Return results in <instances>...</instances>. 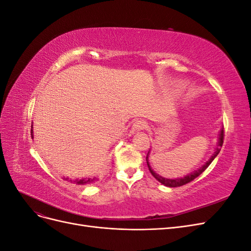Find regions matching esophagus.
<instances>
[{"mask_svg":"<svg viewBox=\"0 0 251 251\" xmlns=\"http://www.w3.org/2000/svg\"><path fill=\"white\" fill-rule=\"evenodd\" d=\"M146 127H147V124L144 123V121H142V120H136L135 123L133 124V126H132V133L136 134V133H138V132L144 130V128H146Z\"/></svg>","mask_w":251,"mask_h":251,"instance_id":"esophagus-1","label":"esophagus"}]
</instances>
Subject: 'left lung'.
<instances>
[{
  "mask_svg": "<svg viewBox=\"0 0 251 251\" xmlns=\"http://www.w3.org/2000/svg\"><path fill=\"white\" fill-rule=\"evenodd\" d=\"M223 139H224V130L222 128V130L220 131L219 140H218V146H217V148H216L215 153L212 154L211 157L209 158V160H208L206 163H205L204 165H202L199 170H197V171H195V172H193V173H191V174L186 175V176L183 177V178L168 179V178H163V177H161V176H159L158 174H156L153 170H151V165H150V163H149V160H148V158H149V154H148V156H147V163H148V166H149V170H150L151 174L153 175V176L155 177V179H157L159 182H160L161 184H163V185H165V186H169V187H177V186H182V185H184V184H186V183H189V182L193 181L194 179H196L198 176H200V175L208 168L209 164L212 162V160H214V159L218 156V154L220 153V151H221V148H222V146H223ZM149 153H150V151H149Z\"/></svg>",
  "mask_w": 251,
  "mask_h": 251,
  "instance_id": "1",
  "label": "left lung"
}]
</instances>
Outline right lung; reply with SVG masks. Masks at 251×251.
Here are the masks:
<instances>
[{
  "instance_id": "add662e5",
  "label": "right lung",
  "mask_w": 251,
  "mask_h": 251,
  "mask_svg": "<svg viewBox=\"0 0 251 251\" xmlns=\"http://www.w3.org/2000/svg\"><path fill=\"white\" fill-rule=\"evenodd\" d=\"M32 126H31V136L33 138V130H32ZM65 180H69L70 182H73V183L75 184H78V185H83V184H90V183H94V182L97 180V178H83V179H75V180H72V179H69V178H66Z\"/></svg>"
}]
</instances>
